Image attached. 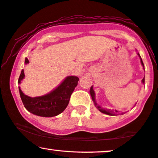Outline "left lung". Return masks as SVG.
I'll list each match as a JSON object with an SVG mask.
<instances>
[{"label": "left lung", "instance_id": "8db88e82", "mask_svg": "<svg viewBox=\"0 0 158 158\" xmlns=\"http://www.w3.org/2000/svg\"><path fill=\"white\" fill-rule=\"evenodd\" d=\"M137 55H138V56H139V58H140V61H141V64H142V65L143 66V68H144V64H143V62H142V58H141V57H140V55H139V53H137ZM142 83H144V78L142 79ZM90 96H91L92 100L94 101L95 106H96V107L97 109H98L101 112H102V113H103V114H107V115H110V116H116V115H118V114H124V113H121L120 111H116V110H115V111H113V110H106V109H102V108H101V107L100 106H98V104H97L96 102V99H95V93H94V89H93V86H91V87H90Z\"/></svg>", "mask_w": 158, "mask_h": 158}]
</instances>
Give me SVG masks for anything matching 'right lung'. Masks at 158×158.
<instances>
[{
  "label": "right lung",
  "instance_id": "1",
  "mask_svg": "<svg viewBox=\"0 0 158 158\" xmlns=\"http://www.w3.org/2000/svg\"><path fill=\"white\" fill-rule=\"evenodd\" d=\"M29 62L27 58L25 59V64ZM23 70L19 76L18 83L24 78ZM79 78L76 76H68L58 87L50 93L42 96H28L21 91L19 87L20 96L24 107L30 113L43 117H52L61 114L68 106L71 95L78 83Z\"/></svg>",
  "mask_w": 158,
  "mask_h": 158
}]
</instances>
